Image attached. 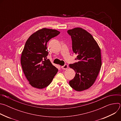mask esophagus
Wrapping results in <instances>:
<instances>
[{"instance_id":"1","label":"esophagus","mask_w":121,"mask_h":121,"mask_svg":"<svg viewBox=\"0 0 121 121\" xmlns=\"http://www.w3.org/2000/svg\"><path fill=\"white\" fill-rule=\"evenodd\" d=\"M67 68H68V65H66V64H65L64 65L61 66V68L63 69H64V70L66 69H67Z\"/></svg>"}]
</instances>
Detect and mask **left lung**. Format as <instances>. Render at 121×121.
Wrapping results in <instances>:
<instances>
[{
    "mask_svg": "<svg viewBox=\"0 0 121 121\" xmlns=\"http://www.w3.org/2000/svg\"><path fill=\"white\" fill-rule=\"evenodd\" d=\"M67 33L78 61L69 65L76 73L69 83L74 90L81 91L90 88L97 78L101 66L100 49L91 34L81 28L68 30Z\"/></svg>",
    "mask_w": 121,
    "mask_h": 121,
    "instance_id": "8db88e82",
    "label": "left lung"
}]
</instances>
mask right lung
Masks as SVG:
<instances>
[{
	"mask_svg": "<svg viewBox=\"0 0 121 121\" xmlns=\"http://www.w3.org/2000/svg\"><path fill=\"white\" fill-rule=\"evenodd\" d=\"M56 30L43 28L33 33L27 40L21 56L24 74L33 87L42 89L51 83L58 69L47 59V42L57 36Z\"/></svg>",
	"mask_w": 121,
	"mask_h": 121,
	"instance_id": "add662e5",
	"label": "right lung"
}]
</instances>
